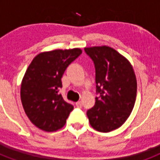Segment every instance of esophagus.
Masks as SVG:
<instances>
[{"instance_id":"34e87169","label":"esophagus","mask_w":160,"mask_h":160,"mask_svg":"<svg viewBox=\"0 0 160 160\" xmlns=\"http://www.w3.org/2000/svg\"><path fill=\"white\" fill-rule=\"evenodd\" d=\"M82 102L81 101H78L76 102V107H82Z\"/></svg>"}]
</instances>
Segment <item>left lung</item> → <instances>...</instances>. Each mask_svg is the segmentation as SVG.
Listing matches in <instances>:
<instances>
[{
    "mask_svg": "<svg viewBox=\"0 0 160 160\" xmlns=\"http://www.w3.org/2000/svg\"><path fill=\"white\" fill-rule=\"evenodd\" d=\"M95 66V104L87 112L90 124L100 132L120 128L135 106L137 81L129 61L107 46L86 47Z\"/></svg>",
    "mask_w": 160,
    "mask_h": 160,
    "instance_id": "obj_1",
    "label": "left lung"
}]
</instances>
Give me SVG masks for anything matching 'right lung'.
Segmentation results:
<instances>
[{"instance_id": "right-lung-1", "label": "right lung", "mask_w": 160, "mask_h": 160, "mask_svg": "<svg viewBox=\"0 0 160 160\" xmlns=\"http://www.w3.org/2000/svg\"><path fill=\"white\" fill-rule=\"evenodd\" d=\"M82 53V49H55L43 52L32 59L22 85L21 99L25 114L33 125L53 132L64 127L73 107L65 102L59 90L68 66Z\"/></svg>"}]
</instances>
